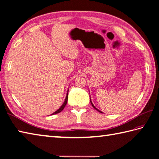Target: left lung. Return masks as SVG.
<instances>
[{"label": "left lung", "instance_id": "left-lung-1", "mask_svg": "<svg viewBox=\"0 0 159 159\" xmlns=\"http://www.w3.org/2000/svg\"><path fill=\"white\" fill-rule=\"evenodd\" d=\"M91 103H92V106H93V108H94V109H96V110H97V111H99V112H100V113H102V112H101V111H99V110H98V109H96V107H94V106H93V104H92V101H91Z\"/></svg>", "mask_w": 159, "mask_h": 159}]
</instances>
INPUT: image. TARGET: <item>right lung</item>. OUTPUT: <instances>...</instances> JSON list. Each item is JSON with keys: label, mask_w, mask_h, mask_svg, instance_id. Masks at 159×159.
Returning <instances> with one entry per match:
<instances>
[{"label": "right lung", "mask_w": 159, "mask_h": 159, "mask_svg": "<svg viewBox=\"0 0 159 159\" xmlns=\"http://www.w3.org/2000/svg\"><path fill=\"white\" fill-rule=\"evenodd\" d=\"M67 96H68V92H67V96H66V100H65V102H63V105H62L61 107L58 110L56 111L55 113H52V115H54V114H57V113H60V112H61V111H63V109H64V107H66V104H67Z\"/></svg>", "instance_id": "obj_1"}]
</instances>
